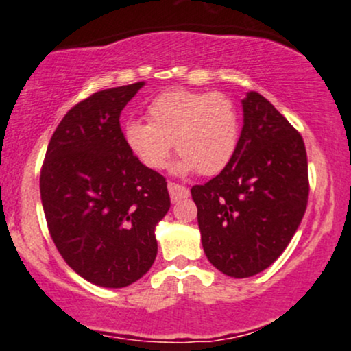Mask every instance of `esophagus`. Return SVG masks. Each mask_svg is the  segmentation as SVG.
I'll list each match as a JSON object with an SVG mask.
<instances>
[{
  "label": "esophagus",
  "mask_w": 351,
  "mask_h": 351,
  "mask_svg": "<svg viewBox=\"0 0 351 351\" xmlns=\"http://www.w3.org/2000/svg\"><path fill=\"white\" fill-rule=\"evenodd\" d=\"M168 191H170V198L173 203H176V201H180L181 198H188L189 196V189L181 186L178 183H168Z\"/></svg>",
  "instance_id": "obj_1"
}]
</instances>
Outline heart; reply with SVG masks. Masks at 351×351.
<instances>
[{"label":"heart","instance_id":"heart-1","mask_svg":"<svg viewBox=\"0 0 351 351\" xmlns=\"http://www.w3.org/2000/svg\"><path fill=\"white\" fill-rule=\"evenodd\" d=\"M148 123L127 122L123 140L148 170H162L173 143L180 160L175 171L213 176L236 155L241 117L234 100L223 92L175 88L158 95L148 106Z\"/></svg>","mask_w":351,"mask_h":351}]
</instances>
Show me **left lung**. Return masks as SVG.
I'll use <instances>...</instances> for the list:
<instances>
[{
  "label": "left lung",
  "instance_id": "left-lung-1",
  "mask_svg": "<svg viewBox=\"0 0 351 351\" xmlns=\"http://www.w3.org/2000/svg\"><path fill=\"white\" fill-rule=\"evenodd\" d=\"M236 155L191 188L208 261L229 277L267 269L299 228L308 201L307 152L299 132L257 92L243 99Z\"/></svg>",
  "mask_w": 351,
  "mask_h": 351
}]
</instances>
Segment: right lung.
I'll use <instances>...</instances> for the list:
<instances>
[{
  "label": "right lung",
  "instance_id": "right-lung-1",
  "mask_svg": "<svg viewBox=\"0 0 351 351\" xmlns=\"http://www.w3.org/2000/svg\"><path fill=\"white\" fill-rule=\"evenodd\" d=\"M145 86L106 88L64 115L41 168L49 234L71 269L100 287L120 289L150 271L155 228L170 209L167 180L125 145L120 114Z\"/></svg>",
  "mask_w": 351,
  "mask_h": 351
}]
</instances>
